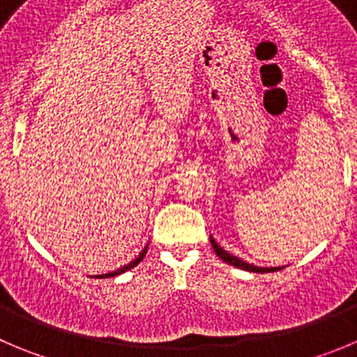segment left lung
<instances>
[{
	"label": "left lung",
	"mask_w": 357,
	"mask_h": 357,
	"mask_svg": "<svg viewBox=\"0 0 357 357\" xmlns=\"http://www.w3.org/2000/svg\"><path fill=\"white\" fill-rule=\"evenodd\" d=\"M209 239H211V245H213V250H215V254L218 255L222 261L227 262V264H231V266H236V268H241V269H245V271H252V273H269V271L273 273V271H280V269H282V268H259V266L248 264V262H245L243 259H239V257H236V255L225 252V250L222 248V246H220L218 243L211 238V236H209Z\"/></svg>",
	"instance_id": "obj_1"
}]
</instances>
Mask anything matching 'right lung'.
Wrapping results in <instances>:
<instances>
[{"instance_id": "right-lung-1", "label": "right lung", "mask_w": 357, "mask_h": 357, "mask_svg": "<svg viewBox=\"0 0 357 357\" xmlns=\"http://www.w3.org/2000/svg\"><path fill=\"white\" fill-rule=\"evenodd\" d=\"M146 252H148V246H144V250H142L141 254H139V257H137V259H133V261H132V262H128V264H126V266H123V268L116 269V271H112V273H107V275H100V278H111V276H116V275H121V273L128 271V269H132V268H133V266H137V264H139V262H141V261H142V259H144ZM96 278H98V276H96Z\"/></svg>"}]
</instances>
